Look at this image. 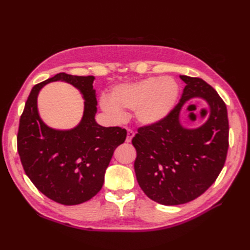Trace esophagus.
I'll return each instance as SVG.
<instances>
[{
    "label": "esophagus",
    "mask_w": 250,
    "mask_h": 250,
    "mask_svg": "<svg viewBox=\"0 0 250 250\" xmlns=\"http://www.w3.org/2000/svg\"><path fill=\"white\" fill-rule=\"evenodd\" d=\"M133 137H134V132H133L132 130H130V129H128V130H127V138H126V142H127V143H130V142L132 141Z\"/></svg>",
    "instance_id": "1"
}]
</instances>
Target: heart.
Here are the masks:
<instances>
[{"instance_id": "obj_1", "label": "heart", "mask_w": 250, "mask_h": 250, "mask_svg": "<svg viewBox=\"0 0 250 250\" xmlns=\"http://www.w3.org/2000/svg\"><path fill=\"white\" fill-rule=\"evenodd\" d=\"M179 94L180 86L173 77H148L113 87L110 97L101 96L100 106L113 121L123 119V110H133L140 125L153 126L170 115Z\"/></svg>"}]
</instances>
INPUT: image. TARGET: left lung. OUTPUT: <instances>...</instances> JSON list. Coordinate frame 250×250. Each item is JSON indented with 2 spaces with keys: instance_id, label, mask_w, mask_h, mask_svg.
Instances as JSON below:
<instances>
[{
  "instance_id": "8db88e82",
  "label": "left lung",
  "mask_w": 250,
  "mask_h": 250,
  "mask_svg": "<svg viewBox=\"0 0 250 250\" xmlns=\"http://www.w3.org/2000/svg\"><path fill=\"white\" fill-rule=\"evenodd\" d=\"M183 96L161 123L141 127L132 139L137 149L134 171L150 199L164 206H178L196 199L215 183L229 149L228 109L218 93L200 78L180 76ZM193 99L206 101L207 120L198 127L181 123L180 112Z\"/></svg>"
}]
</instances>
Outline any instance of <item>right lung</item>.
Instances as JSON below:
<instances>
[{
    "label": "right lung",
    "mask_w": 250,
    "mask_h": 250,
    "mask_svg": "<svg viewBox=\"0 0 250 250\" xmlns=\"http://www.w3.org/2000/svg\"><path fill=\"white\" fill-rule=\"evenodd\" d=\"M94 76L56 74L30 93L20 120L18 151L27 176L48 198L64 206H76L101 190L113 152L127 131L96 122L97 95ZM62 81L77 88L85 102L81 122L71 130H56L40 118L37 98L51 82Z\"/></svg>",
    "instance_id": "right-lung-1"
}]
</instances>
